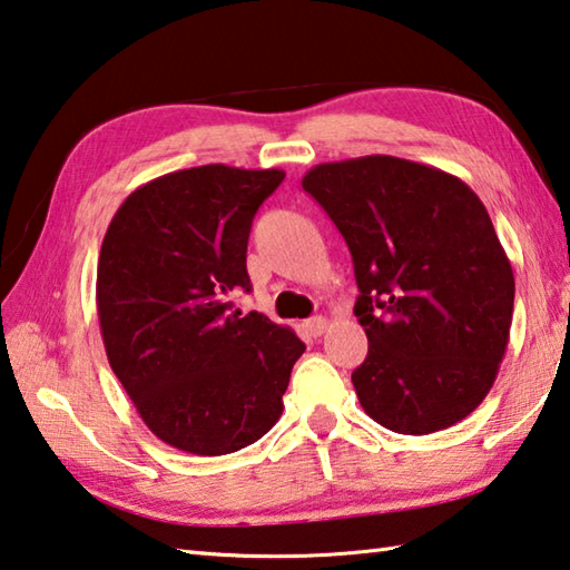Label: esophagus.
Wrapping results in <instances>:
<instances>
[{"label": "esophagus", "instance_id": "1", "mask_svg": "<svg viewBox=\"0 0 570 570\" xmlns=\"http://www.w3.org/2000/svg\"><path fill=\"white\" fill-rule=\"evenodd\" d=\"M326 326H328V324H326L324 316H312V318H308L306 324H304V328H306L312 336H321V334H324Z\"/></svg>", "mask_w": 570, "mask_h": 570}]
</instances>
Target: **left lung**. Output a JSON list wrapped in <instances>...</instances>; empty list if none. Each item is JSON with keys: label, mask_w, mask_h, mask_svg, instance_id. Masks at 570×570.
Listing matches in <instances>:
<instances>
[{"label": "left lung", "mask_w": 570, "mask_h": 570, "mask_svg": "<svg viewBox=\"0 0 570 570\" xmlns=\"http://www.w3.org/2000/svg\"><path fill=\"white\" fill-rule=\"evenodd\" d=\"M302 186L354 258L361 406L406 436L463 421L493 386L513 318V268L483 202L453 174L386 154L318 164Z\"/></svg>", "instance_id": "8db88e82"}]
</instances>
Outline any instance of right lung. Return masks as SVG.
Instances as JSON below:
<instances>
[{
  "label": "right lung",
  "instance_id": "obj_1",
  "mask_svg": "<svg viewBox=\"0 0 570 570\" xmlns=\"http://www.w3.org/2000/svg\"><path fill=\"white\" fill-rule=\"evenodd\" d=\"M284 177L226 164L164 174L127 196L101 242L97 314L109 366L154 436L179 451L246 449L284 411L304 341L229 302L252 288L254 214Z\"/></svg>",
  "mask_w": 570,
  "mask_h": 570
}]
</instances>
